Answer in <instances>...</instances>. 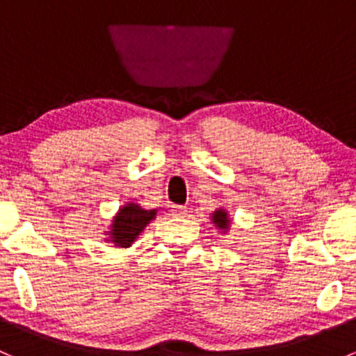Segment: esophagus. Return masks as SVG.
I'll use <instances>...</instances> for the list:
<instances>
[{"mask_svg": "<svg viewBox=\"0 0 356 356\" xmlns=\"http://www.w3.org/2000/svg\"><path fill=\"white\" fill-rule=\"evenodd\" d=\"M172 215H175V217H186L188 215V208L182 207V204H174L172 207Z\"/></svg>", "mask_w": 356, "mask_h": 356, "instance_id": "obj_1", "label": "esophagus"}]
</instances>
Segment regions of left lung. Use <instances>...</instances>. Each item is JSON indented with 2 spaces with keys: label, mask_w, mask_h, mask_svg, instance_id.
Wrapping results in <instances>:
<instances>
[{
  "label": "left lung",
  "mask_w": 356,
  "mask_h": 356,
  "mask_svg": "<svg viewBox=\"0 0 356 356\" xmlns=\"http://www.w3.org/2000/svg\"><path fill=\"white\" fill-rule=\"evenodd\" d=\"M211 220H213V224L217 225L218 229H222V231H227L229 229V218H227V211L225 210H215V213L211 215Z\"/></svg>",
  "instance_id": "left-lung-1"
}]
</instances>
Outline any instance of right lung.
I'll return each mask as SVG.
<instances>
[{
    "label": "right lung",
    "instance_id": "add662e5",
    "mask_svg": "<svg viewBox=\"0 0 356 356\" xmlns=\"http://www.w3.org/2000/svg\"><path fill=\"white\" fill-rule=\"evenodd\" d=\"M155 215L156 210H145L136 203L122 207L117 217L113 218V224H111V243H115V246L129 248L141 234L143 229L149 224V220L155 218Z\"/></svg>",
    "mask_w": 356,
    "mask_h": 356
}]
</instances>
